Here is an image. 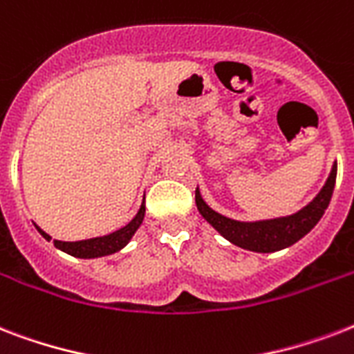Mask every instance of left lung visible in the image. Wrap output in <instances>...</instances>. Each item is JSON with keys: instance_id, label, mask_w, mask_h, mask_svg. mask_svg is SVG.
<instances>
[{"instance_id": "left-lung-1", "label": "left lung", "mask_w": 354, "mask_h": 354, "mask_svg": "<svg viewBox=\"0 0 354 354\" xmlns=\"http://www.w3.org/2000/svg\"><path fill=\"white\" fill-rule=\"evenodd\" d=\"M336 171H338V167H336L335 161L327 182L322 187V191L314 196L313 202H308L305 207L296 211L294 215L277 216V218H268V221L244 222L221 215L218 211L205 204L198 187H196V193H194V200H196V207H198L200 215L204 216L207 224H211L232 244L242 248V250H250V252L257 253L279 252V250H285V248L296 244L324 216L325 209L329 207L333 191H335Z\"/></svg>"}]
</instances>
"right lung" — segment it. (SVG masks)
Segmentation results:
<instances>
[{
    "mask_svg": "<svg viewBox=\"0 0 354 354\" xmlns=\"http://www.w3.org/2000/svg\"><path fill=\"white\" fill-rule=\"evenodd\" d=\"M143 218H145V198L141 207H139L138 215L133 216L127 226L118 230V232H113L110 233V235H104V236L86 239V241H75V242L55 241V246H57L58 250H62L64 253H68V255H73V257H79V259H97V257H104V255H112V253L122 250V248L127 246L128 242L132 241L133 233L138 232L139 226L143 224ZM35 227L38 230V233L46 239V241H51V235H47L40 226H36L35 224Z\"/></svg>",
    "mask_w": 354,
    "mask_h": 354,
    "instance_id": "right-lung-1",
    "label": "right lung"
}]
</instances>
